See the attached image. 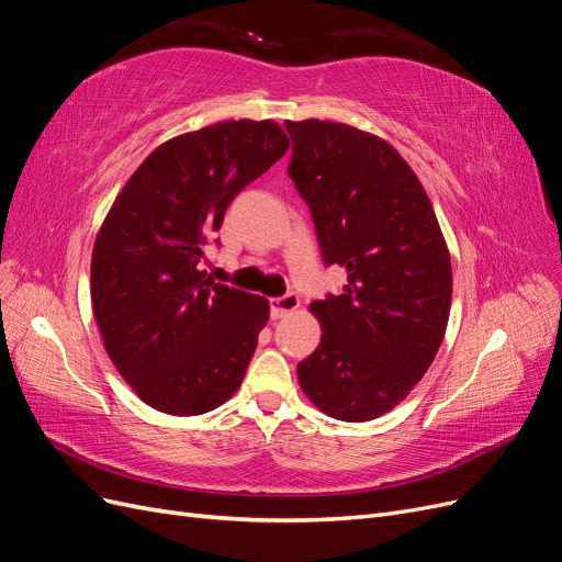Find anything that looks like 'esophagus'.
Instances as JSON below:
<instances>
[{
    "label": "esophagus",
    "mask_w": 562,
    "mask_h": 562,
    "mask_svg": "<svg viewBox=\"0 0 562 562\" xmlns=\"http://www.w3.org/2000/svg\"><path fill=\"white\" fill-rule=\"evenodd\" d=\"M300 307V297L295 293H285L281 297L269 300V314L271 318H283Z\"/></svg>",
    "instance_id": "esophagus-1"
}]
</instances>
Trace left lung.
Wrapping results in <instances>:
<instances>
[{
  "label": "left lung",
  "instance_id": "1",
  "mask_svg": "<svg viewBox=\"0 0 562 562\" xmlns=\"http://www.w3.org/2000/svg\"><path fill=\"white\" fill-rule=\"evenodd\" d=\"M288 176L307 201L339 295L312 302L321 345L297 363L310 401L342 422L375 419L424 378L443 342L452 269L431 201L398 151L337 122H285Z\"/></svg>",
  "mask_w": 562,
  "mask_h": 562
}]
</instances>
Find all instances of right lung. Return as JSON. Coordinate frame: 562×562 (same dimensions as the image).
Returning a JSON list of instances; mask_svg holds the SVG:
<instances>
[{
  "label": "right lung",
  "mask_w": 562,
  "mask_h": 562,
  "mask_svg": "<svg viewBox=\"0 0 562 562\" xmlns=\"http://www.w3.org/2000/svg\"><path fill=\"white\" fill-rule=\"evenodd\" d=\"M285 149L267 119L213 124L159 145L114 199L93 246V316L112 363L155 411L201 415L241 386L269 302L199 265L234 196Z\"/></svg>",
  "instance_id": "1"
}]
</instances>
